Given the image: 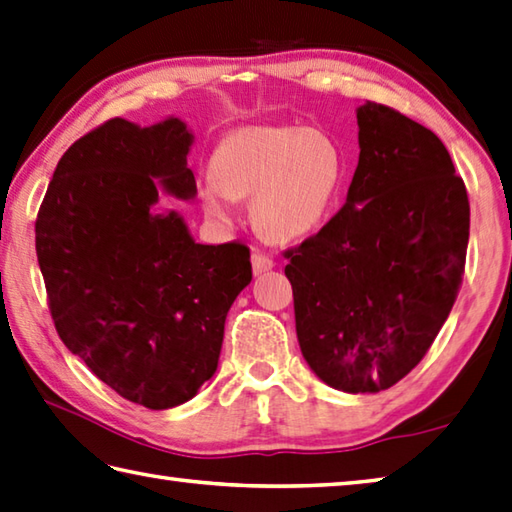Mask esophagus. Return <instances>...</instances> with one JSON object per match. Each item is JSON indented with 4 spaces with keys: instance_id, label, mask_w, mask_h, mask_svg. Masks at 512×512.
I'll return each mask as SVG.
<instances>
[{
    "instance_id": "34e87169",
    "label": "esophagus",
    "mask_w": 512,
    "mask_h": 512,
    "mask_svg": "<svg viewBox=\"0 0 512 512\" xmlns=\"http://www.w3.org/2000/svg\"><path fill=\"white\" fill-rule=\"evenodd\" d=\"M250 262H253V273L255 275H262V273H266V270H270V268L275 266L273 259H270L268 255H264V253H259V250H255L253 257H250Z\"/></svg>"
}]
</instances>
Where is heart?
I'll return each mask as SVG.
<instances>
[{"label": "heart", "instance_id": "heart-1", "mask_svg": "<svg viewBox=\"0 0 512 512\" xmlns=\"http://www.w3.org/2000/svg\"><path fill=\"white\" fill-rule=\"evenodd\" d=\"M342 179L344 157L322 130L244 126L219 142L197 188L210 217L224 222L235 199L250 197L259 233L293 242L324 222Z\"/></svg>", "mask_w": 512, "mask_h": 512}]
</instances>
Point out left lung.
I'll return each instance as SVG.
<instances>
[{"label": "left lung", "instance_id": "1", "mask_svg": "<svg viewBox=\"0 0 512 512\" xmlns=\"http://www.w3.org/2000/svg\"><path fill=\"white\" fill-rule=\"evenodd\" d=\"M357 126L346 204L284 257L308 366L344 393H379L422 362L455 304L470 204L433 130L370 102Z\"/></svg>", "mask_w": 512, "mask_h": 512}]
</instances>
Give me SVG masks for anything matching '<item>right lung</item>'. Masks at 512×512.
Wrapping results in <instances>:
<instances>
[{
	"label": "right lung",
	"mask_w": 512,
	"mask_h": 512,
	"mask_svg": "<svg viewBox=\"0 0 512 512\" xmlns=\"http://www.w3.org/2000/svg\"><path fill=\"white\" fill-rule=\"evenodd\" d=\"M190 144L177 117L148 128L108 119L59 159L35 222L62 342L150 410L188 402L215 375L226 315L253 279L246 244H195L177 213H153L159 188L197 193Z\"/></svg>",
	"instance_id": "obj_1"
}]
</instances>
